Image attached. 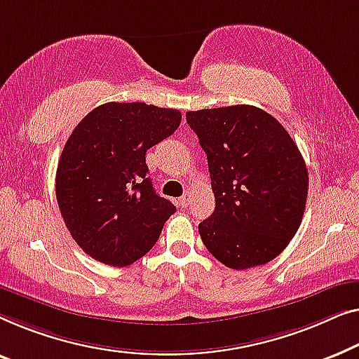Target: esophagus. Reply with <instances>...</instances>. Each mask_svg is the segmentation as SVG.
<instances>
[{"instance_id":"esophagus-1","label":"esophagus","mask_w":359,"mask_h":359,"mask_svg":"<svg viewBox=\"0 0 359 359\" xmlns=\"http://www.w3.org/2000/svg\"><path fill=\"white\" fill-rule=\"evenodd\" d=\"M190 200H191V194H190V191H185V194L182 195V198L179 200L182 208H187V206L190 205Z\"/></svg>"}]
</instances>
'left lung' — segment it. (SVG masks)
<instances>
[{"label": "left lung", "instance_id": "obj_1", "mask_svg": "<svg viewBox=\"0 0 359 359\" xmlns=\"http://www.w3.org/2000/svg\"><path fill=\"white\" fill-rule=\"evenodd\" d=\"M185 117L206 153L216 201L198 224L205 247L232 270L269 264L294 237L306 210L309 175L296 143L254 105Z\"/></svg>", "mask_w": 359, "mask_h": 359}]
</instances>
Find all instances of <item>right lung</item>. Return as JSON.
Masks as SVG:
<instances>
[{"label": "right lung", "instance_id": "add662e5", "mask_svg": "<svg viewBox=\"0 0 359 359\" xmlns=\"http://www.w3.org/2000/svg\"><path fill=\"white\" fill-rule=\"evenodd\" d=\"M177 109L109 102L76 125L57 169V201L76 244L94 260L131 265L175 213L148 177L146 151L179 128Z\"/></svg>", "mask_w": 359, "mask_h": 359}]
</instances>
